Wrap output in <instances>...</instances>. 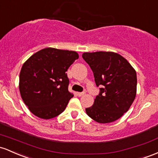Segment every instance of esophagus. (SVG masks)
<instances>
[{
	"label": "esophagus",
	"mask_w": 158,
	"mask_h": 158,
	"mask_svg": "<svg viewBox=\"0 0 158 158\" xmlns=\"http://www.w3.org/2000/svg\"><path fill=\"white\" fill-rule=\"evenodd\" d=\"M85 95V92H82V93H77V95L79 97L83 96V95Z\"/></svg>",
	"instance_id": "esophagus-1"
}]
</instances>
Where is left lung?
Wrapping results in <instances>:
<instances>
[{
	"instance_id": "left-lung-1",
	"label": "left lung",
	"mask_w": 158,
	"mask_h": 158,
	"mask_svg": "<svg viewBox=\"0 0 158 158\" xmlns=\"http://www.w3.org/2000/svg\"><path fill=\"white\" fill-rule=\"evenodd\" d=\"M82 57L93 71L99 89L93 105L86 108V113L98 123L118 119L136 97V71L126 59L114 52L84 53Z\"/></svg>"
}]
</instances>
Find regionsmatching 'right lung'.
I'll return each instance as SVG.
<instances>
[{
  "label": "right lung",
  "mask_w": 158,
  "mask_h": 158,
  "mask_svg": "<svg viewBox=\"0 0 158 158\" xmlns=\"http://www.w3.org/2000/svg\"><path fill=\"white\" fill-rule=\"evenodd\" d=\"M75 51L47 48L35 53L22 65L19 91L32 113L44 119L64 111L73 94L66 71L78 59Z\"/></svg>",
  "instance_id": "add662e5"
}]
</instances>
